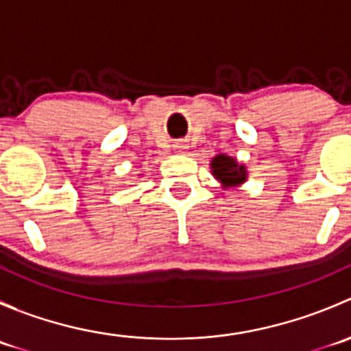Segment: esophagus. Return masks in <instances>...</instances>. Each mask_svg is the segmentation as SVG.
I'll use <instances>...</instances> for the list:
<instances>
[{
	"label": "esophagus",
	"instance_id": "esophagus-1",
	"mask_svg": "<svg viewBox=\"0 0 351 351\" xmlns=\"http://www.w3.org/2000/svg\"><path fill=\"white\" fill-rule=\"evenodd\" d=\"M185 149H189V144H186L185 141H178V143L175 144L176 153H185Z\"/></svg>",
	"mask_w": 351,
	"mask_h": 351
}]
</instances>
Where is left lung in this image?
Returning a JSON list of instances; mask_svg holds the SVG:
<instances>
[{"label":"left lung","mask_w":351,"mask_h":351,"mask_svg":"<svg viewBox=\"0 0 351 351\" xmlns=\"http://www.w3.org/2000/svg\"><path fill=\"white\" fill-rule=\"evenodd\" d=\"M212 175L222 183L224 189L229 186H238L241 183L246 182V166L239 165L234 158L226 154H217L215 158H212L210 161Z\"/></svg>","instance_id":"1"}]
</instances>
